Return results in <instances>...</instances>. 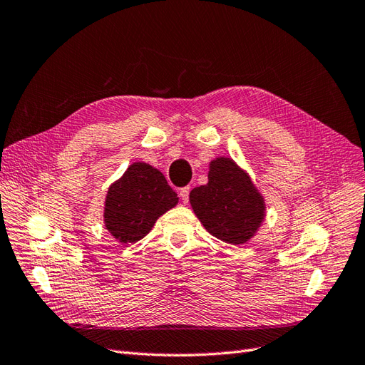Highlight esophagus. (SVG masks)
I'll return each mask as SVG.
<instances>
[{
	"label": "esophagus",
	"instance_id": "obj_1",
	"mask_svg": "<svg viewBox=\"0 0 365 365\" xmlns=\"http://www.w3.org/2000/svg\"><path fill=\"white\" fill-rule=\"evenodd\" d=\"M190 186H185V188H180L179 190V195H180V199L183 200V203H188V200H190Z\"/></svg>",
	"mask_w": 365,
	"mask_h": 365
}]
</instances>
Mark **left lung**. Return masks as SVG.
<instances>
[{
  "label": "left lung",
  "instance_id": "1",
  "mask_svg": "<svg viewBox=\"0 0 365 365\" xmlns=\"http://www.w3.org/2000/svg\"><path fill=\"white\" fill-rule=\"evenodd\" d=\"M190 202L206 231L229 245L251 240L264 220L262 194L247 173L227 158L210 163L207 183L191 191Z\"/></svg>",
  "mask_w": 365,
  "mask_h": 365
}]
</instances>
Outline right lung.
Listing matches in <instances>:
<instances>
[{"label": "right lung", "instance_id": "1", "mask_svg": "<svg viewBox=\"0 0 365 365\" xmlns=\"http://www.w3.org/2000/svg\"><path fill=\"white\" fill-rule=\"evenodd\" d=\"M179 202L163 174L148 163H133L107 192L103 222L120 243H136L155 220Z\"/></svg>", "mask_w": 365, "mask_h": 365}]
</instances>
